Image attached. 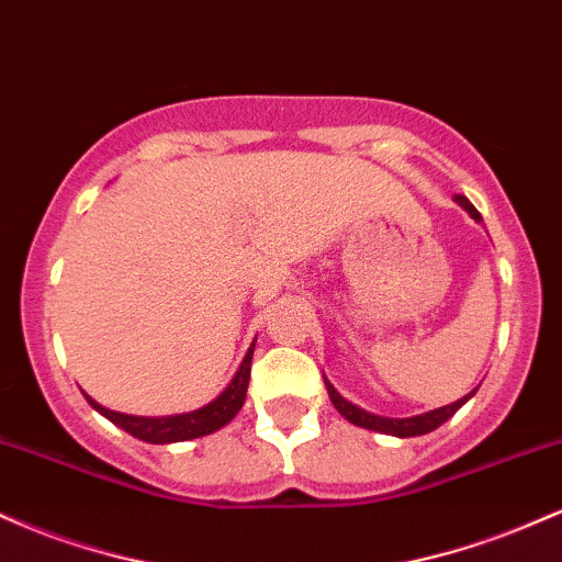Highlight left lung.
Returning a JSON list of instances; mask_svg holds the SVG:
<instances>
[{
    "label": "left lung",
    "instance_id": "1",
    "mask_svg": "<svg viewBox=\"0 0 562 562\" xmlns=\"http://www.w3.org/2000/svg\"><path fill=\"white\" fill-rule=\"evenodd\" d=\"M457 203L462 205V209L468 211L470 216L475 218V222H481V214L475 211V205L470 203L465 195H454ZM327 385V393H330V402L335 404V409L340 412V415L346 417L348 423L359 425V428H367V430H378V434H389V436H398V438H409V436H423V434H430V430H436L438 425H443L449 420L451 415H454L457 409H460L462 404L468 402L470 396H473L475 391H470L468 396H462L460 402L454 404H447V406H438L434 412H425V415H417V417H404V420H393V417H380V415H372V412H364L359 409L357 404L346 402L344 396H340L338 391L333 389L330 380H325Z\"/></svg>",
    "mask_w": 562,
    "mask_h": 562
}]
</instances>
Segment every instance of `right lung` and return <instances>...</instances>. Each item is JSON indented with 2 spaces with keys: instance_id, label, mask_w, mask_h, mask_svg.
I'll use <instances>...</instances> for the list:
<instances>
[{
  "instance_id": "obj_1",
  "label": "right lung",
  "mask_w": 562,
  "mask_h": 562,
  "mask_svg": "<svg viewBox=\"0 0 562 562\" xmlns=\"http://www.w3.org/2000/svg\"><path fill=\"white\" fill-rule=\"evenodd\" d=\"M250 359H254V346L245 353L240 370L232 378V383L224 389L211 404H205L203 409L187 412V415H171V417H137V415H121V412L105 409L97 402L89 398V404L94 406L100 415H105L108 420L124 428L126 434L147 443H173V441H190V438L209 436L214 430L224 428L237 412L243 409L245 393H248V380H250Z\"/></svg>"
}]
</instances>
